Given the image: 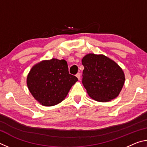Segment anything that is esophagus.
<instances>
[{
	"label": "esophagus",
	"instance_id": "1",
	"mask_svg": "<svg viewBox=\"0 0 147 147\" xmlns=\"http://www.w3.org/2000/svg\"><path fill=\"white\" fill-rule=\"evenodd\" d=\"M76 76L77 78H78V80L80 79V77H81V74H80V73H77V74H76Z\"/></svg>",
	"mask_w": 147,
	"mask_h": 147
}]
</instances>
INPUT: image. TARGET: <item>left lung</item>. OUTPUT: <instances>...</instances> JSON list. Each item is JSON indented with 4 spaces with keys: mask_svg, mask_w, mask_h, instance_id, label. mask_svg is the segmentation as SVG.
Segmentation results:
<instances>
[{
    "mask_svg": "<svg viewBox=\"0 0 147 147\" xmlns=\"http://www.w3.org/2000/svg\"><path fill=\"white\" fill-rule=\"evenodd\" d=\"M84 67L82 84L94 100L108 102L116 98L124 83V74L115 61L104 55L87 54L82 59Z\"/></svg>",
    "mask_w": 147,
    "mask_h": 147,
    "instance_id": "1",
    "label": "left lung"
}]
</instances>
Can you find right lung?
Here are the masks:
<instances>
[{
    "label": "right lung",
    "instance_id": "1",
    "mask_svg": "<svg viewBox=\"0 0 147 147\" xmlns=\"http://www.w3.org/2000/svg\"><path fill=\"white\" fill-rule=\"evenodd\" d=\"M77 81L75 76L69 74L67 61L54 58L34 65L27 76L29 91L45 106L61 102Z\"/></svg>",
    "mask_w": 147,
    "mask_h": 147
}]
</instances>
